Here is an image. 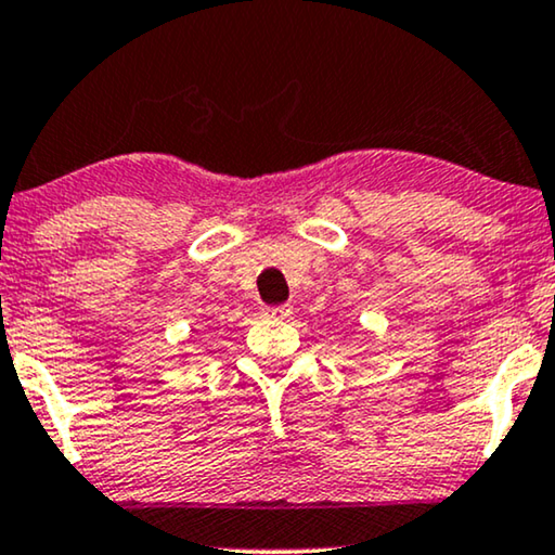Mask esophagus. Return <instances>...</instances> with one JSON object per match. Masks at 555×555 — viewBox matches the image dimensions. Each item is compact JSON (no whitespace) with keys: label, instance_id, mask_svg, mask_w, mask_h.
<instances>
[{"label":"esophagus","instance_id":"1","mask_svg":"<svg viewBox=\"0 0 555 555\" xmlns=\"http://www.w3.org/2000/svg\"><path fill=\"white\" fill-rule=\"evenodd\" d=\"M266 317H271V320H289L292 317V307L289 305H279V307H266L263 309Z\"/></svg>","mask_w":555,"mask_h":555}]
</instances>
